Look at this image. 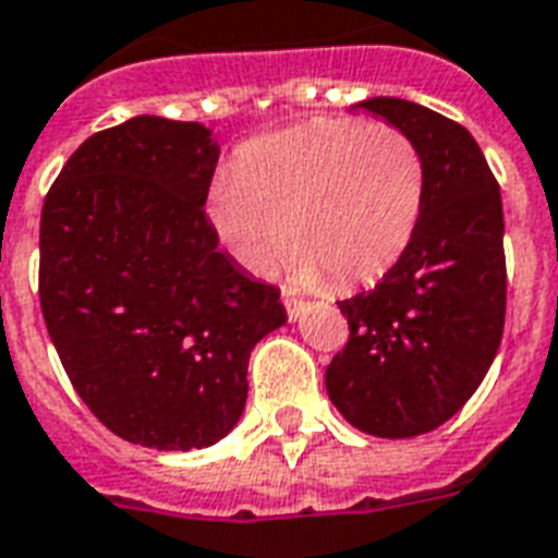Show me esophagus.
<instances>
[{"mask_svg":"<svg viewBox=\"0 0 558 558\" xmlns=\"http://www.w3.org/2000/svg\"><path fill=\"white\" fill-rule=\"evenodd\" d=\"M280 301H283V306H287L289 320H298V318H301L303 301H301V298H298V294L292 292V289H280Z\"/></svg>","mask_w":558,"mask_h":558,"instance_id":"1","label":"esophagus"}]
</instances>
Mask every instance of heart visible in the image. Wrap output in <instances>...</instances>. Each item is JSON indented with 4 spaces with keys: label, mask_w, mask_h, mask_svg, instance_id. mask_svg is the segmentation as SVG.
<instances>
[{
    "label": "heart",
    "mask_w": 558,
    "mask_h": 558,
    "mask_svg": "<svg viewBox=\"0 0 558 558\" xmlns=\"http://www.w3.org/2000/svg\"><path fill=\"white\" fill-rule=\"evenodd\" d=\"M427 206L424 154L407 131L320 117L248 140L208 194V220L240 266L275 269L292 238V278L361 287L404 257Z\"/></svg>",
    "instance_id": "b5f03b06"
}]
</instances>
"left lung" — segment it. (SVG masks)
<instances>
[{
  "label": "left lung",
  "instance_id": "1",
  "mask_svg": "<svg viewBox=\"0 0 558 558\" xmlns=\"http://www.w3.org/2000/svg\"><path fill=\"white\" fill-rule=\"evenodd\" d=\"M424 154L427 206L404 257L341 301L350 341L326 392L352 427L410 438L468 404L499 352L507 310L501 192L464 125L396 97L364 99Z\"/></svg>",
  "mask_w": 558,
  "mask_h": 558
}]
</instances>
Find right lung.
Masks as SVG:
<instances>
[{
  "instance_id": "right-lung-1",
  "label": "right lung",
  "mask_w": 558,
  "mask_h": 558,
  "mask_svg": "<svg viewBox=\"0 0 558 558\" xmlns=\"http://www.w3.org/2000/svg\"><path fill=\"white\" fill-rule=\"evenodd\" d=\"M220 146L166 117L97 131L45 194L39 303L57 355L114 436L201 450L238 424L255 343L287 324L206 217Z\"/></svg>"
}]
</instances>
